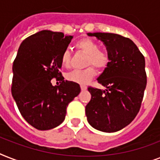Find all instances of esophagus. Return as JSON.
<instances>
[{
    "instance_id": "34e87169",
    "label": "esophagus",
    "mask_w": 160,
    "mask_h": 160,
    "mask_svg": "<svg viewBox=\"0 0 160 160\" xmlns=\"http://www.w3.org/2000/svg\"><path fill=\"white\" fill-rule=\"evenodd\" d=\"M80 89L82 90H85L86 89H87V86L85 85H80Z\"/></svg>"
}]
</instances>
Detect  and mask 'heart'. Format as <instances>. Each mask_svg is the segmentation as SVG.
<instances>
[{
  "label": "heart",
  "instance_id": "b5f03b06",
  "mask_svg": "<svg viewBox=\"0 0 160 160\" xmlns=\"http://www.w3.org/2000/svg\"><path fill=\"white\" fill-rule=\"evenodd\" d=\"M76 48L88 55L86 59V65H93L98 70H105L109 63V55L106 51L99 50L100 46L96 41L92 39L84 38L78 41L75 44ZM70 52L69 50L63 51L60 62L65 67H69L70 65ZM94 66H89L85 70H75L66 75V79L72 82L78 84H87L95 76V69Z\"/></svg>",
  "mask_w": 160,
  "mask_h": 160
}]
</instances>
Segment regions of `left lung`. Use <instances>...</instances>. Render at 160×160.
I'll return each instance as SVG.
<instances>
[{"mask_svg": "<svg viewBox=\"0 0 160 160\" xmlns=\"http://www.w3.org/2000/svg\"><path fill=\"white\" fill-rule=\"evenodd\" d=\"M104 42L109 63L98 78L106 90L90 87V101L85 106L89 124L103 132L119 131L139 113L146 88L145 60L129 38L113 33H88Z\"/></svg>", "mask_w": 160, "mask_h": 160, "instance_id": "left-lung-1", "label": "left lung"}]
</instances>
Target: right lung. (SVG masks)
I'll use <instances>...</instances> for the list:
<instances>
[{
	"instance_id": "1",
	"label": "right lung",
	"mask_w": 160,
	"mask_h": 160,
	"mask_svg": "<svg viewBox=\"0 0 160 160\" xmlns=\"http://www.w3.org/2000/svg\"><path fill=\"white\" fill-rule=\"evenodd\" d=\"M73 37L41 31L22 41L13 62L11 94L26 121L39 130L60 125L66 108L80 92V85L64 80L60 57ZM55 78L62 82L53 87Z\"/></svg>"
}]
</instances>
